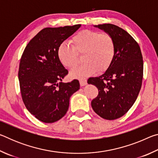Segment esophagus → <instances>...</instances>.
<instances>
[{
	"label": "esophagus",
	"instance_id": "esophagus-1",
	"mask_svg": "<svg viewBox=\"0 0 158 158\" xmlns=\"http://www.w3.org/2000/svg\"><path fill=\"white\" fill-rule=\"evenodd\" d=\"M79 84L81 86H84V85H85L87 84V81L85 79H80L79 80Z\"/></svg>",
	"mask_w": 158,
	"mask_h": 158
}]
</instances>
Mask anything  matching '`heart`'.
<instances>
[{
  "mask_svg": "<svg viewBox=\"0 0 158 158\" xmlns=\"http://www.w3.org/2000/svg\"><path fill=\"white\" fill-rule=\"evenodd\" d=\"M68 44H60L58 48V57L63 66L73 68L83 55L84 63L70 71L73 78H84L96 71L103 73L108 69L114 59L115 42L108 33L83 30L77 33Z\"/></svg>",
  "mask_w": 158,
  "mask_h": 158,
  "instance_id": "b5f03b06",
  "label": "heart"
}]
</instances>
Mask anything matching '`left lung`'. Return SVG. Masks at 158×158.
Listing matches in <instances>:
<instances>
[{
    "label": "left lung",
    "mask_w": 158,
    "mask_h": 158,
    "mask_svg": "<svg viewBox=\"0 0 158 158\" xmlns=\"http://www.w3.org/2000/svg\"><path fill=\"white\" fill-rule=\"evenodd\" d=\"M113 37L116 52L111 66L98 77H90L88 84L98 89L91 101L94 111L102 118L114 120L132 107L139 93L143 79V57L135 39L123 29L111 23L94 26Z\"/></svg>",
    "instance_id": "obj_1"
}]
</instances>
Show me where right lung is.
I'll use <instances>...</instances> for the list:
<instances>
[{"label":"right lung","instance_id":"obj_1","mask_svg":"<svg viewBox=\"0 0 158 158\" xmlns=\"http://www.w3.org/2000/svg\"><path fill=\"white\" fill-rule=\"evenodd\" d=\"M81 27L77 24L42 29L28 42L19 68L21 97L30 113L42 122L52 123L65 116L71 95L79 82L63 83L68 73L58 57V48Z\"/></svg>","mask_w":158,"mask_h":158}]
</instances>
